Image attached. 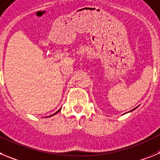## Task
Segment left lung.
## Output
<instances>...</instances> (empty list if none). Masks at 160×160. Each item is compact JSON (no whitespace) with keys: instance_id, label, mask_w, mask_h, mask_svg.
I'll use <instances>...</instances> for the list:
<instances>
[{"instance_id":"1","label":"left lung","mask_w":160,"mask_h":160,"mask_svg":"<svg viewBox=\"0 0 160 160\" xmlns=\"http://www.w3.org/2000/svg\"><path fill=\"white\" fill-rule=\"evenodd\" d=\"M135 109H133V110H135ZM133 110H132V111H133Z\"/></svg>"}]
</instances>
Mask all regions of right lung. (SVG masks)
I'll return each instance as SVG.
<instances>
[{"mask_svg": "<svg viewBox=\"0 0 160 160\" xmlns=\"http://www.w3.org/2000/svg\"><path fill=\"white\" fill-rule=\"evenodd\" d=\"M61 111V109H60V110H58V111L57 112H56V113H54V114H52V115H50V116H49V117H51V116H53V115H54V114H57V113H58L59 111Z\"/></svg>", "mask_w": 160, "mask_h": 160, "instance_id": "add662e5", "label": "right lung"}]
</instances>
